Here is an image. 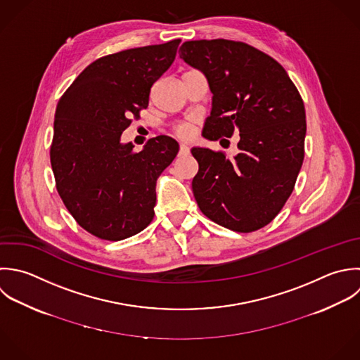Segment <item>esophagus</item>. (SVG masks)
I'll return each mask as SVG.
<instances>
[{"label":"esophagus","instance_id":"obj_1","mask_svg":"<svg viewBox=\"0 0 360 360\" xmlns=\"http://www.w3.org/2000/svg\"><path fill=\"white\" fill-rule=\"evenodd\" d=\"M191 154V148L186 146V144H181V147H179V155L181 157H186V155H189Z\"/></svg>","mask_w":360,"mask_h":360}]
</instances>
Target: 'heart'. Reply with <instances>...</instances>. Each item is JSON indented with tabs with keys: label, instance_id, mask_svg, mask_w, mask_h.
I'll use <instances>...</instances> for the list:
<instances>
[{
	"label": "heart",
	"instance_id": "obj_1",
	"mask_svg": "<svg viewBox=\"0 0 360 360\" xmlns=\"http://www.w3.org/2000/svg\"><path fill=\"white\" fill-rule=\"evenodd\" d=\"M196 131V119H186L174 126V134L179 139H191Z\"/></svg>",
	"mask_w": 360,
	"mask_h": 360
}]
</instances>
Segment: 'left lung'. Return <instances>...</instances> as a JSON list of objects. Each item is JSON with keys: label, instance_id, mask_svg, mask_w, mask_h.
Instances as JSON below:
<instances>
[{"label": "left lung", "instance_id": "1", "mask_svg": "<svg viewBox=\"0 0 360 360\" xmlns=\"http://www.w3.org/2000/svg\"><path fill=\"white\" fill-rule=\"evenodd\" d=\"M179 57L207 78L209 140L240 133L234 160L193 147L199 171L192 181L199 209L238 233L269 224L293 192L304 160L306 110L286 70L264 51L234 40H189Z\"/></svg>", "mask_w": 360, "mask_h": 360}]
</instances>
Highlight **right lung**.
Instances as JSON below:
<instances>
[{
  "mask_svg": "<svg viewBox=\"0 0 360 360\" xmlns=\"http://www.w3.org/2000/svg\"><path fill=\"white\" fill-rule=\"evenodd\" d=\"M179 39L123 50L91 63L60 98L50 162L57 192L92 236L120 241L154 217L155 184L179 151L168 136L136 153L122 143L131 117L148 106L153 84L175 60Z\"/></svg>",
  "mask_w": 360,
  "mask_h": 360,
  "instance_id": "obj_1",
  "label": "right lung"
}]
</instances>
